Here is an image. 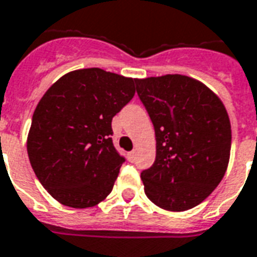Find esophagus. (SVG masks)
Segmentation results:
<instances>
[{
  "mask_svg": "<svg viewBox=\"0 0 257 257\" xmlns=\"http://www.w3.org/2000/svg\"><path fill=\"white\" fill-rule=\"evenodd\" d=\"M135 155H136V151H131V153H128V159L131 162H134L135 161Z\"/></svg>",
  "mask_w": 257,
  "mask_h": 257,
  "instance_id": "obj_1",
  "label": "esophagus"
}]
</instances>
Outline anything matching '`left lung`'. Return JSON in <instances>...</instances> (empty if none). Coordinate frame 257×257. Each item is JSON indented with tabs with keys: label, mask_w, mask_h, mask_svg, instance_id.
<instances>
[{
	"label": "left lung",
	"mask_w": 257,
	"mask_h": 257,
	"mask_svg": "<svg viewBox=\"0 0 257 257\" xmlns=\"http://www.w3.org/2000/svg\"><path fill=\"white\" fill-rule=\"evenodd\" d=\"M154 123L157 157L142 173L144 192L167 211L191 210L218 187L229 165L231 126L219 96L182 75L138 79Z\"/></svg>",
	"instance_id": "1"
}]
</instances>
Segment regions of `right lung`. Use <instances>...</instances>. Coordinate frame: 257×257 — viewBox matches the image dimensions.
Segmentation results:
<instances>
[{
	"mask_svg": "<svg viewBox=\"0 0 257 257\" xmlns=\"http://www.w3.org/2000/svg\"><path fill=\"white\" fill-rule=\"evenodd\" d=\"M136 81L100 68L72 70L39 100L28 158L43 188L61 204L88 208L109 196L125 161L110 138L111 119L134 98Z\"/></svg>",
	"mask_w": 257,
	"mask_h": 257,
	"instance_id": "1",
	"label": "right lung"
}]
</instances>
